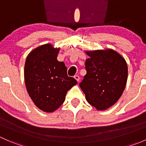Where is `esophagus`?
I'll use <instances>...</instances> for the list:
<instances>
[{
    "label": "esophagus",
    "instance_id": "esophagus-1",
    "mask_svg": "<svg viewBox=\"0 0 146 146\" xmlns=\"http://www.w3.org/2000/svg\"><path fill=\"white\" fill-rule=\"evenodd\" d=\"M74 78L76 79L78 82H79V80H80V77H79V76H78V75H76V76H74Z\"/></svg>",
    "mask_w": 146,
    "mask_h": 146
}]
</instances>
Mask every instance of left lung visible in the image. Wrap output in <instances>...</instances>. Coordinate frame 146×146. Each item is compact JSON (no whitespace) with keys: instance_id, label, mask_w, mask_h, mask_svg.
<instances>
[{"instance_id":"8db88e82","label":"left lung","mask_w":146,"mask_h":146,"mask_svg":"<svg viewBox=\"0 0 146 146\" xmlns=\"http://www.w3.org/2000/svg\"><path fill=\"white\" fill-rule=\"evenodd\" d=\"M87 73L80 87L86 100L98 110H105L121 96L126 84L128 67L124 58L111 49L86 51Z\"/></svg>"}]
</instances>
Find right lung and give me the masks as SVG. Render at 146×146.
I'll return each mask as SVG.
<instances>
[{
  "instance_id": "right-lung-1",
  "label": "right lung",
  "mask_w": 146,
  "mask_h": 146,
  "mask_svg": "<svg viewBox=\"0 0 146 146\" xmlns=\"http://www.w3.org/2000/svg\"><path fill=\"white\" fill-rule=\"evenodd\" d=\"M59 48L51 44L37 47L27 56L25 64V81L28 94L35 105L52 112L64 103L68 91L77 84L67 75L64 62L57 60Z\"/></svg>"
}]
</instances>
